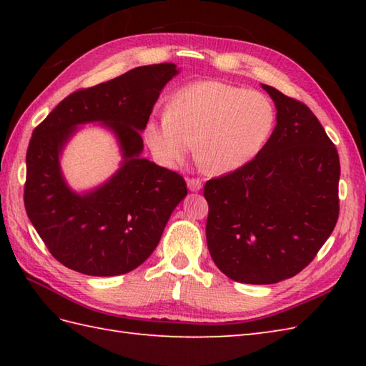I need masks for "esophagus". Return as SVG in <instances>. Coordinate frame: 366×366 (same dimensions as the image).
Here are the masks:
<instances>
[{
    "mask_svg": "<svg viewBox=\"0 0 366 366\" xmlns=\"http://www.w3.org/2000/svg\"><path fill=\"white\" fill-rule=\"evenodd\" d=\"M187 187H189V190H192V192H199L201 187H203V182H201L199 179L189 177V179H187Z\"/></svg>",
    "mask_w": 366,
    "mask_h": 366,
    "instance_id": "1",
    "label": "esophagus"
}]
</instances>
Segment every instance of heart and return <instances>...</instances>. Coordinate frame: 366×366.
<instances>
[{
	"label": "heart",
	"mask_w": 366,
	"mask_h": 366,
	"mask_svg": "<svg viewBox=\"0 0 366 366\" xmlns=\"http://www.w3.org/2000/svg\"><path fill=\"white\" fill-rule=\"evenodd\" d=\"M277 126L272 100L219 80H201L176 89L165 112L143 126L144 143L162 167L176 168L197 157L212 173H232L262 152Z\"/></svg>",
	"instance_id": "b5f03b06"
}]
</instances>
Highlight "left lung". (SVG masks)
<instances>
[{"label":"left lung","instance_id":"1","mask_svg":"<svg viewBox=\"0 0 366 366\" xmlns=\"http://www.w3.org/2000/svg\"><path fill=\"white\" fill-rule=\"evenodd\" d=\"M277 126L247 167L204 185L207 248L228 278L274 285L313 261L338 220L337 147L307 105L261 84Z\"/></svg>","mask_w":366,"mask_h":366}]
</instances>
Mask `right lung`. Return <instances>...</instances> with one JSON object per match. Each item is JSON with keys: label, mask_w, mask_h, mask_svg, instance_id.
I'll list each match as a JSON object with an SVG mask.
<instances>
[{"label": "right lung", "mask_w": 366, "mask_h": 366, "mask_svg": "<svg viewBox=\"0 0 366 366\" xmlns=\"http://www.w3.org/2000/svg\"><path fill=\"white\" fill-rule=\"evenodd\" d=\"M173 63L135 67L67 96L34 129L26 152L25 209L50 253L66 267L92 277L137 269L159 245L169 215L187 195L182 176L142 157V132ZM99 122L122 151L120 169L79 194L68 187L60 154L80 125Z\"/></svg>", "instance_id": "obj_1"}]
</instances>
